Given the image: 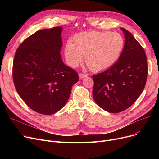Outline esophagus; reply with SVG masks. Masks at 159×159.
<instances>
[{"label": "esophagus", "instance_id": "1", "mask_svg": "<svg viewBox=\"0 0 159 159\" xmlns=\"http://www.w3.org/2000/svg\"><path fill=\"white\" fill-rule=\"evenodd\" d=\"M79 79H84V78L88 76V75L84 74V73H80V74L79 75Z\"/></svg>", "mask_w": 159, "mask_h": 159}]
</instances>
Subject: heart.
Here are the masks:
<instances>
[{
	"mask_svg": "<svg viewBox=\"0 0 159 159\" xmlns=\"http://www.w3.org/2000/svg\"><path fill=\"white\" fill-rule=\"evenodd\" d=\"M75 45L69 40L65 47L66 62L76 67L85 55V62L91 70L101 71L114 66L122 55L125 40L119 33L90 31L75 38Z\"/></svg>",
	"mask_w": 159,
	"mask_h": 159,
	"instance_id": "1",
	"label": "heart"
}]
</instances>
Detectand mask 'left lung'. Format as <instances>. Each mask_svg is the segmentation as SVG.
I'll return each instance as SVG.
<instances>
[{
    "instance_id": "8db88e82",
    "label": "left lung",
    "mask_w": 159,
    "mask_h": 159,
    "mask_svg": "<svg viewBox=\"0 0 159 159\" xmlns=\"http://www.w3.org/2000/svg\"><path fill=\"white\" fill-rule=\"evenodd\" d=\"M125 37L124 52L111 68L93 75V97L97 104L110 113L126 110L143 92L148 75L143 48L130 32L120 28Z\"/></svg>"
}]
</instances>
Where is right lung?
Segmentation results:
<instances>
[{
    "instance_id": "obj_1",
    "label": "right lung",
    "mask_w": 159,
    "mask_h": 159,
    "mask_svg": "<svg viewBox=\"0 0 159 159\" xmlns=\"http://www.w3.org/2000/svg\"><path fill=\"white\" fill-rule=\"evenodd\" d=\"M62 28L36 31L17 48L13 62V79L18 94L31 110L53 114L64 106L77 73L62 62Z\"/></svg>"
}]
</instances>
